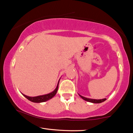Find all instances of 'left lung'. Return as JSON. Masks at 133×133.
<instances>
[{"label":"left lung","mask_w":133,"mask_h":133,"mask_svg":"<svg viewBox=\"0 0 133 133\" xmlns=\"http://www.w3.org/2000/svg\"><path fill=\"white\" fill-rule=\"evenodd\" d=\"M79 96L81 97L83 99H84V101L94 103V104H100V103L103 102L105 101H106V99H89V98L84 97L81 96V95L79 94Z\"/></svg>","instance_id":"8db88e82"}]
</instances>
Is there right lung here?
<instances>
[{
    "mask_svg": "<svg viewBox=\"0 0 133 133\" xmlns=\"http://www.w3.org/2000/svg\"><path fill=\"white\" fill-rule=\"evenodd\" d=\"M59 81H60V79L58 82V84H57V86L55 88V89L54 90V91H52V92L49 93V94H45V95H42V96H36V97H29L28 96H26L23 94H22L23 96L26 98L27 99H28L29 101L35 103H41V102H46L50 99H52V97H54L55 96V95L57 94V90H58V84Z\"/></svg>",
    "mask_w": 133,
    "mask_h": 133,
    "instance_id": "obj_1",
    "label": "right lung"
}]
</instances>
